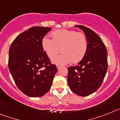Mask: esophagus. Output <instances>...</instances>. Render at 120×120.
<instances>
[{
  "instance_id": "obj_1",
  "label": "esophagus",
  "mask_w": 120,
  "mask_h": 120,
  "mask_svg": "<svg viewBox=\"0 0 120 120\" xmlns=\"http://www.w3.org/2000/svg\"><path fill=\"white\" fill-rule=\"evenodd\" d=\"M57 69H59L61 68V66H60V65H57Z\"/></svg>"
}]
</instances>
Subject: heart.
<instances>
[{
  "label": "heart",
  "instance_id": "obj_1",
  "mask_svg": "<svg viewBox=\"0 0 120 120\" xmlns=\"http://www.w3.org/2000/svg\"><path fill=\"white\" fill-rule=\"evenodd\" d=\"M52 39L45 36L41 41V47L49 59H52L61 48L62 54L54 57L52 62L57 65H64L72 61L80 62L86 56L88 41L83 33L75 30L61 29L52 31Z\"/></svg>",
  "mask_w": 120,
  "mask_h": 120
}]
</instances>
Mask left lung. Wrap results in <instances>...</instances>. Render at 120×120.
Returning a JSON list of instances; mask_svg holds the SVG:
<instances>
[{
  "label": "left lung",
  "mask_w": 120,
  "mask_h": 120,
  "mask_svg": "<svg viewBox=\"0 0 120 120\" xmlns=\"http://www.w3.org/2000/svg\"><path fill=\"white\" fill-rule=\"evenodd\" d=\"M86 35L88 49L86 56L75 66L68 68V83L75 94L85 97L99 89L108 70V52L101 38L94 31L77 25Z\"/></svg>",
  "instance_id": "left-lung-1"
}]
</instances>
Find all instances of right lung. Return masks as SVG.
Segmentation results:
<instances>
[{
  "instance_id": "right-lung-1",
  "label": "right lung",
  "mask_w": 120,
  "mask_h": 120,
  "mask_svg": "<svg viewBox=\"0 0 120 120\" xmlns=\"http://www.w3.org/2000/svg\"><path fill=\"white\" fill-rule=\"evenodd\" d=\"M51 30L49 27H32L19 35L10 46V73L19 89L31 97L47 93L57 71L41 47V39Z\"/></svg>"
}]
</instances>
